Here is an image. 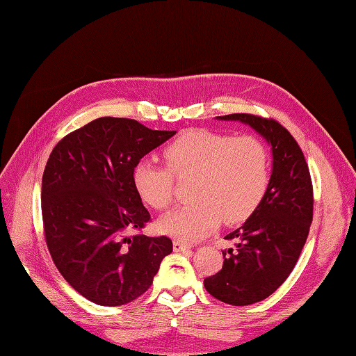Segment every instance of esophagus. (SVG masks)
<instances>
[{
	"mask_svg": "<svg viewBox=\"0 0 356 356\" xmlns=\"http://www.w3.org/2000/svg\"><path fill=\"white\" fill-rule=\"evenodd\" d=\"M172 248H174V252H185V251H190V249H191L190 245H186V243H184V241H179V240L174 241Z\"/></svg>",
	"mask_w": 356,
	"mask_h": 356,
	"instance_id": "1",
	"label": "esophagus"
}]
</instances>
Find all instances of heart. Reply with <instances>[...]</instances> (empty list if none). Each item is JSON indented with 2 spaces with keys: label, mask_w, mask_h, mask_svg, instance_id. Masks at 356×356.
Masks as SVG:
<instances>
[{
  "label": "heart",
  "mask_w": 356,
  "mask_h": 356,
  "mask_svg": "<svg viewBox=\"0 0 356 356\" xmlns=\"http://www.w3.org/2000/svg\"><path fill=\"white\" fill-rule=\"evenodd\" d=\"M168 168L140 161L133 170V186L139 197L156 209L172 202L174 177H193V203L177 208L159 222V229L184 243L209 236L218 223L245 222L266 194L269 157L254 136L193 130L163 149Z\"/></svg>",
  "instance_id": "1"
}]
</instances>
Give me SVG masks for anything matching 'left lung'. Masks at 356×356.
I'll return each instance as SVG.
<instances>
[{
  "label": "left lung",
  "mask_w": 356,
  "mask_h": 356,
  "mask_svg": "<svg viewBox=\"0 0 356 356\" xmlns=\"http://www.w3.org/2000/svg\"><path fill=\"white\" fill-rule=\"evenodd\" d=\"M249 125L270 145L272 172L259 208L225 238L223 268L203 280L214 298L232 306L259 303L289 277L312 223V180L303 151L277 120L236 113L217 116Z\"/></svg>",
  "instance_id": "left-lung-1"
}]
</instances>
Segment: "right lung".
Segmentation results:
<instances>
[{"instance_id": "add662e5", "label": "right lung", "mask_w": 356, "mask_h": 356, "mask_svg": "<svg viewBox=\"0 0 356 356\" xmlns=\"http://www.w3.org/2000/svg\"><path fill=\"white\" fill-rule=\"evenodd\" d=\"M174 134L133 119L99 118L51 151L41 191L45 241L67 283L92 303L136 300L172 252L168 237L128 232L149 220L133 186L134 166Z\"/></svg>"}]
</instances>
